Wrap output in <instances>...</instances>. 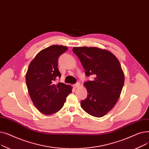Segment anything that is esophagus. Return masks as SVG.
I'll return each mask as SVG.
<instances>
[{
	"label": "esophagus",
	"instance_id": "34e87169",
	"mask_svg": "<svg viewBox=\"0 0 149 149\" xmlns=\"http://www.w3.org/2000/svg\"><path fill=\"white\" fill-rule=\"evenodd\" d=\"M80 84L79 83H77L76 84H73V87H74V88H79V87L80 86Z\"/></svg>",
	"mask_w": 149,
	"mask_h": 149
}]
</instances>
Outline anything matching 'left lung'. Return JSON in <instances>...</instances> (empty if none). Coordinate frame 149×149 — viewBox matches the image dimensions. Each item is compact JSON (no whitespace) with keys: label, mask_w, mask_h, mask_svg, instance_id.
Returning a JSON list of instances; mask_svg holds the SVG:
<instances>
[{"label":"left lung","mask_w":149,"mask_h":149,"mask_svg":"<svg viewBox=\"0 0 149 149\" xmlns=\"http://www.w3.org/2000/svg\"><path fill=\"white\" fill-rule=\"evenodd\" d=\"M86 76L95 75L93 81L84 83L88 97L81 107L89 115L102 117L115 106L124 83V74L119 60L106 49L96 47H74Z\"/></svg>","instance_id":"1"}]
</instances>
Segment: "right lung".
<instances>
[{
  "instance_id": "1",
  "label": "right lung",
  "mask_w": 149,
  "mask_h": 149,
  "mask_svg": "<svg viewBox=\"0 0 149 149\" xmlns=\"http://www.w3.org/2000/svg\"><path fill=\"white\" fill-rule=\"evenodd\" d=\"M66 46L52 45L39 52L31 61L26 74V83L34 105L43 114L49 115L59 111L72 86L63 83L55 84L61 74L58 60L68 50Z\"/></svg>"
}]
</instances>
